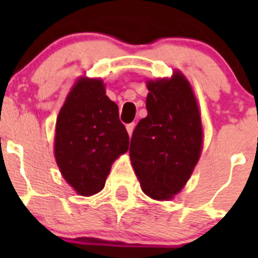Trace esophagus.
Returning <instances> with one entry per match:
<instances>
[{
  "instance_id": "esophagus-1",
  "label": "esophagus",
  "mask_w": 258,
  "mask_h": 258,
  "mask_svg": "<svg viewBox=\"0 0 258 258\" xmlns=\"http://www.w3.org/2000/svg\"><path fill=\"white\" fill-rule=\"evenodd\" d=\"M126 131H127V134H129V136H132V133H133V131H134V122H131V124L126 125Z\"/></svg>"
}]
</instances>
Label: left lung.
I'll return each mask as SVG.
<instances>
[{"label": "left lung", "instance_id": "obj_1", "mask_svg": "<svg viewBox=\"0 0 258 258\" xmlns=\"http://www.w3.org/2000/svg\"><path fill=\"white\" fill-rule=\"evenodd\" d=\"M147 116L133 132L129 155L142 191L156 200L172 199L190 178L202 152L199 108L181 74L149 81Z\"/></svg>", "mask_w": 258, "mask_h": 258}]
</instances>
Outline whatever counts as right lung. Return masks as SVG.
<instances>
[{
  "mask_svg": "<svg viewBox=\"0 0 258 258\" xmlns=\"http://www.w3.org/2000/svg\"><path fill=\"white\" fill-rule=\"evenodd\" d=\"M127 149L129 136L103 83L79 80L56 118L54 152L66 181L84 197L99 192L112 163Z\"/></svg>",
  "mask_w": 258,
  "mask_h": 258,
  "instance_id": "1",
  "label": "right lung"
}]
</instances>
